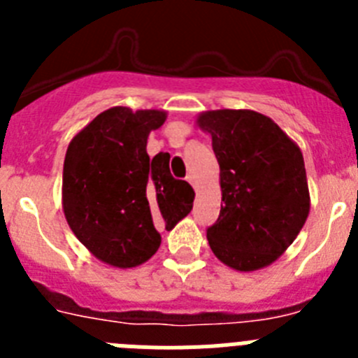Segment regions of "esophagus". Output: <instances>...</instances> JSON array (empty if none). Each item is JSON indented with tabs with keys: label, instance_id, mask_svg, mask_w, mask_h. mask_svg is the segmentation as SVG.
Wrapping results in <instances>:
<instances>
[{
	"label": "esophagus",
	"instance_id": "34e87169",
	"mask_svg": "<svg viewBox=\"0 0 358 358\" xmlns=\"http://www.w3.org/2000/svg\"><path fill=\"white\" fill-rule=\"evenodd\" d=\"M186 181H188V182H192V185H195V182H194V177H192V176H188V177H186Z\"/></svg>",
	"mask_w": 358,
	"mask_h": 358
}]
</instances>
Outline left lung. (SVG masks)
<instances>
[{"mask_svg":"<svg viewBox=\"0 0 358 358\" xmlns=\"http://www.w3.org/2000/svg\"><path fill=\"white\" fill-rule=\"evenodd\" d=\"M195 123L211 136L220 166V215L206 233L211 251L240 273L274 264L310 213L301 148L251 109L204 110Z\"/></svg>","mask_w":358,"mask_h":358,"instance_id":"obj_1","label":"left lung"}]
</instances>
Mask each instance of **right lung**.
Here are the masks:
<instances>
[{"mask_svg":"<svg viewBox=\"0 0 358 358\" xmlns=\"http://www.w3.org/2000/svg\"><path fill=\"white\" fill-rule=\"evenodd\" d=\"M166 110L116 106L73 136L62 170V210L69 227L100 262L132 268L161 245L157 227L172 229L194 208L195 192L173 179L170 154L150 161L147 140Z\"/></svg>","mask_w":358,"mask_h":358,"instance_id":"1","label":"right lung"}]
</instances>
